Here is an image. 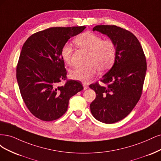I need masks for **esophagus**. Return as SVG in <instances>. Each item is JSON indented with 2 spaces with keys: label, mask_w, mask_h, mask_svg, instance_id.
Returning <instances> with one entry per match:
<instances>
[{
  "label": "esophagus",
  "mask_w": 161,
  "mask_h": 161,
  "mask_svg": "<svg viewBox=\"0 0 161 161\" xmlns=\"http://www.w3.org/2000/svg\"><path fill=\"white\" fill-rule=\"evenodd\" d=\"M83 86H84V89L86 90H87L88 87H89V86H88V85L86 84V83H83Z\"/></svg>",
  "instance_id": "34e87169"
}]
</instances>
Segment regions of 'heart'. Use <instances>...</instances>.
I'll use <instances>...</instances> for the list:
<instances>
[{
    "mask_svg": "<svg viewBox=\"0 0 161 161\" xmlns=\"http://www.w3.org/2000/svg\"><path fill=\"white\" fill-rule=\"evenodd\" d=\"M74 43L80 47L89 51V54L87 66L76 67L71 71L72 79L87 82L96 75L97 70L104 72L114 63L116 48L112 40H103L100 36L95 33L85 32L77 36L74 39ZM73 51V47L68 43H65L61 49L62 59L69 65L71 64Z\"/></svg>",
    "mask_w": 161,
    "mask_h": 161,
    "instance_id": "obj_1",
    "label": "heart"
}]
</instances>
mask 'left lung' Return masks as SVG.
<instances>
[{
	"label": "left lung",
	"instance_id": "obj_1",
	"mask_svg": "<svg viewBox=\"0 0 161 161\" xmlns=\"http://www.w3.org/2000/svg\"><path fill=\"white\" fill-rule=\"evenodd\" d=\"M97 31L106 35L116 48L112 68L97 81L90 85L96 94L90 110L96 120L112 124L126 117L141 97L147 71V61L142 46L131 32L116 25H97Z\"/></svg>",
	"mask_w": 161,
	"mask_h": 161
}]
</instances>
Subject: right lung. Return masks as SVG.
Masks as SVG:
<instances>
[{
	"label": "right lung",
	"mask_w": 161,
	"mask_h": 161,
	"mask_svg": "<svg viewBox=\"0 0 161 161\" xmlns=\"http://www.w3.org/2000/svg\"><path fill=\"white\" fill-rule=\"evenodd\" d=\"M85 26L51 27L25 41L17 66L20 94L30 112L43 121H53L67 110L70 97L84 89L79 81L67 80L62 46L81 33ZM65 80V84L60 82Z\"/></svg>",
	"instance_id": "1"
}]
</instances>
